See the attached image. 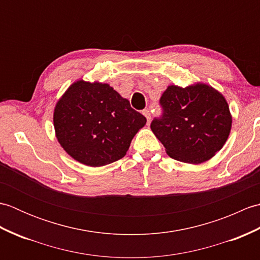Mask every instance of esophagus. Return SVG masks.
I'll use <instances>...</instances> for the list:
<instances>
[{
    "label": "esophagus",
    "mask_w": 260,
    "mask_h": 260,
    "mask_svg": "<svg viewBox=\"0 0 260 260\" xmlns=\"http://www.w3.org/2000/svg\"><path fill=\"white\" fill-rule=\"evenodd\" d=\"M142 114L144 115L145 117H146L147 124H150V121H151V113H150V110H148V109H144V110H143V112H142Z\"/></svg>",
    "instance_id": "34e87169"
}]
</instances>
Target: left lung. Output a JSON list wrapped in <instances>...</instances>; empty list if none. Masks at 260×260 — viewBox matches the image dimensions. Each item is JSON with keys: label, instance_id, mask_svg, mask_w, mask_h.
Instances as JSON below:
<instances>
[{"label": "left lung", "instance_id": "left-lung-1", "mask_svg": "<svg viewBox=\"0 0 260 260\" xmlns=\"http://www.w3.org/2000/svg\"><path fill=\"white\" fill-rule=\"evenodd\" d=\"M163 116L151 129L176 161L201 164L212 158L227 142L233 115L221 92L204 82L168 86L159 99Z\"/></svg>", "mask_w": 260, "mask_h": 260}]
</instances>
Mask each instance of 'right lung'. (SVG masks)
<instances>
[{
  "label": "right lung",
  "instance_id": "add662e5",
  "mask_svg": "<svg viewBox=\"0 0 260 260\" xmlns=\"http://www.w3.org/2000/svg\"><path fill=\"white\" fill-rule=\"evenodd\" d=\"M146 118L108 84L78 79L53 110L56 137L66 153L87 167L101 168L126 155Z\"/></svg>",
  "mask_w": 260,
  "mask_h": 260
}]
</instances>
